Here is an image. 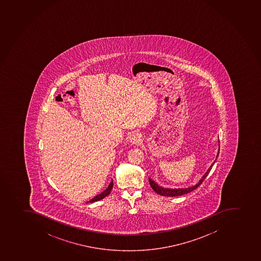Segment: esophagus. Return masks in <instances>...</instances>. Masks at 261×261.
<instances>
[{"instance_id":"obj_1","label":"esophagus","mask_w":261,"mask_h":261,"mask_svg":"<svg viewBox=\"0 0 261 261\" xmlns=\"http://www.w3.org/2000/svg\"><path fill=\"white\" fill-rule=\"evenodd\" d=\"M141 134L134 133L129 136V142L132 144H139L141 143Z\"/></svg>"}]
</instances>
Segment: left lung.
Listing matches in <instances>:
<instances>
[{
    "mask_svg": "<svg viewBox=\"0 0 261 261\" xmlns=\"http://www.w3.org/2000/svg\"><path fill=\"white\" fill-rule=\"evenodd\" d=\"M218 155H217V158H218ZM217 160V159H216ZM215 161L213 162V165H211L210 168L208 169L207 171L205 173V175L201 177V179L199 180L198 183L197 184L195 185V186H192V187H187V188H179V189H170V188H164V187H160L158 184H156L155 181H153V179H151L150 178L148 179V181H149V184H150L151 187H152V189L156 192V193L159 194V195H161V196H182V195H184V194L189 193V192H192L193 190L196 189L197 187L200 186V185L202 183L205 178H206V175L209 174L210 172V170H212V168H213V165H214V163Z\"/></svg>",
    "mask_w": 261,
    "mask_h": 261,
    "instance_id": "left-lung-1",
    "label": "left lung"
}]
</instances>
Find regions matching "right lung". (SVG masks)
<instances>
[{
  "label": "right lung",
  "mask_w": 261,
  "mask_h": 261,
  "mask_svg": "<svg viewBox=\"0 0 261 261\" xmlns=\"http://www.w3.org/2000/svg\"><path fill=\"white\" fill-rule=\"evenodd\" d=\"M113 180H112V182H111L110 185L108 186V188L105 190V191H103L101 193L99 194V195H97V196H95V197H93V198L91 199V200H90V201H88V202H90V203H91V202H94V201H100V200H101V199L104 198V197H106V196H108V195H109V193H110L111 191H112V189H113ZM87 202V203H88Z\"/></svg>",
  "instance_id": "obj_1"
}]
</instances>
